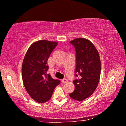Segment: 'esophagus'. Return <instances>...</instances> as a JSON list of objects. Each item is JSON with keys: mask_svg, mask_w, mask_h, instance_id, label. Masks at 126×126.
Segmentation results:
<instances>
[{"mask_svg": "<svg viewBox=\"0 0 126 126\" xmlns=\"http://www.w3.org/2000/svg\"><path fill=\"white\" fill-rule=\"evenodd\" d=\"M67 81H68V80H67L66 79H63V80H62V81H61L62 83H63V84L66 83V82H67Z\"/></svg>", "mask_w": 126, "mask_h": 126, "instance_id": "esophagus-1", "label": "esophagus"}]
</instances>
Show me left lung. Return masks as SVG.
<instances>
[{"instance_id":"8db88e82","label":"left lung","mask_w":126,"mask_h":126,"mask_svg":"<svg viewBox=\"0 0 126 126\" xmlns=\"http://www.w3.org/2000/svg\"><path fill=\"white\" fill-rule=\"evenodd\" d=\"M76 49V67L73 81L75 91L70 97L77 101H82L92 95L97 88L101 73L99 54L94 45L84 38L70 41Z\"/></svg>"}]
</instances>
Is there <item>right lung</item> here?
<instances>
[{"label": "right lung", "instance_id": "right-lung-1", "mask_svg": "<svg viewBox=\"0 0 126 126\" xmlns=\"http://www.w3.org/2000/svg\"><path fill=\"white\" fill-rule=\"evenodd\" d=\"M58 43L47 40L34 42L27 50L22 66V76L25 89L32 99L45 103L50 99L53 91L60 83L50 74L47 60Z\"/></svg>", "mask_w": 126, "mask_h": 126}]
</instances>
